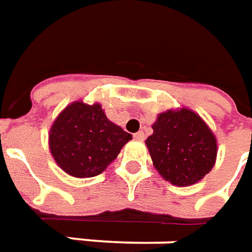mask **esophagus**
Instances as JSON below:
<instances>
[{"mask_svg":"<svg viewBox=\"0 0 252 252\" xmlns=\"http://www.w3.org/2000/svg\"><path fill=\"white\" fill-rule=\"evenodd\" d=\"M134 138L137 141H144L145 140V133L144 131H138V133H135Z\"/></svg>","mask_w":252,"mask_h":252,"instance_id":"esophagus-1","label":"esophagus"}]
</instances>
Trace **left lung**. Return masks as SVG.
<instances>
[{
  "mask_svg": "<svg viewBox=\"0 0 252 252\" xmlns=\"http://www.w3.org/2000/svg\"><path fill=\"white\" fill-rule=\"evenodd\" d=\"M145 144L155 168L175 186H190L216 163L217 141L195 112L187 108L161 112Z\"/></svg>",
  "mask_w": 252,
  "mask_h": 252,
  "instance_id": "8db88e82",
  "label": "left lung"
}]
</instances>
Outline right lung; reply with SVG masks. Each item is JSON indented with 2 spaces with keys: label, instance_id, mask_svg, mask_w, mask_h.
I'll return each instance as SVG.
<instances>
[{
  "label": "right lung",
  "instance_id": "1",
  "mask_svg": "<svg viewBox=\"0 0 252 252\" xmlns=\"http://www.w3.org/2000/svg\"><path fill=\"white\" fill-rule=\"evenodd\" d=\"M131 134L108 121L99 103L74 101L57 117L49 134L55 163L74 178H92L112 163Z\"/></svg>",
  "mask_w": 252,
  "mask_h": 252
}]
</instances>
